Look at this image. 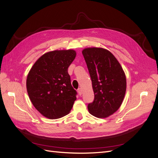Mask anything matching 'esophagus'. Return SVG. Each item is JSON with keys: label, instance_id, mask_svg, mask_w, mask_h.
<instances>
[{"label": "esophagus", "instance_id": "1", "mask_svg": "<svg viewBox=\"0 0 158 158\" xmlns=\"http://www.w3.org/2000/svg\"><path fill=\"white\" fill-rule=\"evenodd\" d=\"M78 93L79 95H82V89H81V88H78Z\"/></svg>", "mask_w": 158, "mask_h": 158}]
</instances>
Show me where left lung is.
Segmentation results:
<instances>
[{"label": "left lung", "mask_w": 158, "mask_h": 158, "mask_svg": "<svg viewBox=\"0 0 158 158\" xmlns=\"http://www.w3.org/2000/svg\"><path fill=\"white\" fill-rule=\"evenodd\" d=\"M94 92L89 113L98 118L111 116L121 107L127 89V80L121 65L109 51L88 47L82 51Z\"/></svg>", "instance_id": "1"}]
</instances>
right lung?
I'll return each mask as SVG.
<instances>
[{
    "label": "right lung",
    "instance_id": "add662e5",
    "mask_svg": "<svg viewBox=\"0 0 158 158\" xmlns=\"http://www.w3.org/2000/svg\"><path fill=\"white\" fill-rule=\"evenodd\" d=\"M74 50L46 52L27 74L26 88L32 104L42 115L56 119L68 114L77 92L70 83L68 68L74 60Z\"/></svg>",
    "mask_w": 158,
    "mask_h": 158
}]
</instances>
